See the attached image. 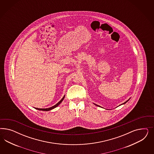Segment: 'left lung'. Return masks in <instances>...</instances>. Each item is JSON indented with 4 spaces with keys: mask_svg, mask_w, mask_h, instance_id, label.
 <instances>
[{
    "mask_svg": "<svg viewBox=\"0 0 154 154\" xmlns=\"http://www.w3.org/2000/svg\"><path fill=\"white\" fill-rule=\"evenodd\" d=\"M131 99V98H129V99H128V100H126V102H124V103H122V104H120V106H121V105H122V104H125V103H126V102H128V101H129V99ZM95 104V105H96V106H98V105H97V104ZM99 107H100V106H99Z\"/></svg>",
    "mask_w": 154,
    "mask_h": 154,
    "instance_id": "8db88e82",
    "label": "left lung"
}]
</instances>
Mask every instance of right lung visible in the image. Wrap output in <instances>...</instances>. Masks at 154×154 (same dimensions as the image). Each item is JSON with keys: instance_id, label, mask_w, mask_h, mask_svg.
Masks as SVG:
<instances>
[{"instance_id": "1", "label": "right lung", "mask_w": 154, "mask_h": 154, "mask_svg": "<svg viewBox=\"0 0 154 154\" xmlns=\"http://www.w3.org/2000/svg\"><path fill=\"white\" fill-rule=\"evenodd\" d=\"M64 98H65V95L63 97V98H62L59 102L57 103V104H56L55 106H54L48 108H35V109H37L38 110H40V111H51L52 109H54L55 108L57 107V106L60 104L61 103L63 102V100H64Z\"/></svg>"}]
</instances>
